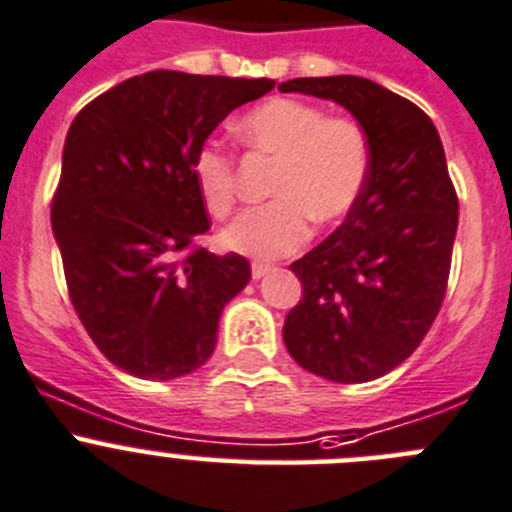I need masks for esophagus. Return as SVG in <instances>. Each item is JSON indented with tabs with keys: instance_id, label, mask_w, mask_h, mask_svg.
<instances>
[{
	"instance_id": "obj_1",
	"label": "esophagus",
	"mask_w": 512,
	"mask_h": 512,
	"mask_svg": "<svg viewBox=\"0 0 512 512\" xmlns=\"http://www.w3.org/2000/svg\"><path fill=\"white\" fill-rule=\"evenodd\" d=\"M270 270H272V265H267V262H252V278L255 280L265 278Z\"/></svg>"
}]
</instances>
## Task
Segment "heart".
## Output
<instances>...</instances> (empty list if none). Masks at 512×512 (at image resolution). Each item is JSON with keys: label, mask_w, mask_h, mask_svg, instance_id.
Masks as SVG:
<instances>
[{"label": "heart", "mask_w": 512, "mask_h": 512, "mask_svg": "<svg viewBox=\"0 0 512 512\" xmlns=\"http://www.w3.org/2000/svg\"><path fill=\"white\" fill-rule=\"evenodd\" d=\"M234 131L252 154L275 159L272 202L247 209L222 232V245L237 255H290L310 237V217L338 222L364 194L371 141L353 118L328 116L321 105L298 98H267L240 116ZM189 171L204 209L214 219L227 217L237 199L232 156L217 143H204Z\"/></svg>", "instance_id": "heart-1"}]
</instances>
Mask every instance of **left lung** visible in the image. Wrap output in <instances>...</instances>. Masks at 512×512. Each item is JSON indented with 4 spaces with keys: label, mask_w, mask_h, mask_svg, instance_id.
Masks as SVG:
<instances>
[{
    "label": "left lung",
    "mask_w": 512,
    "mask_h": 512,
    "mask_svg": "<svg viewBox=\"0 0 512 512\" xmlns=\"http://www.w3.org/2000/svg\"><path fill=\"white\" fill-rule=\"evenodd\" d=\"M278 90L343 105L371 141L358 204L290 265L303 298L283 328L305 371L364 384L407 361L442 308L460 212L442 141L422 108L369 78H295Z\"/></svg>",
    "instance_id": "1"
}]
</instances>
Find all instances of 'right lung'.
I'll return each instance as SVG.
<instances>
[{"label":"right lung","mask_w":512,"mask_h":512,"mask_svg":"<svg viewBox=\"0 0 512 512\" xmlns=\"http://www.w3.org/2000/svg\"><path fill=\"white\" fill-rule=\"evenodd\" d=\"M267 78L154 70L75 116L52 202L75 313L108 361L169 381L207 364L224 305L250 283L242 255L199 245L209 219L191 156Z\"/></svg>","instance_id":"add662e5"}]
</instances>
